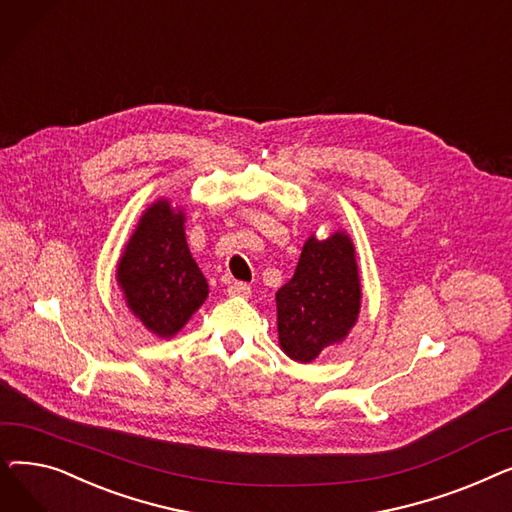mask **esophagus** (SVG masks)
Segmentation results:
<instances>
[{"instance_id": "esophagus-1", "label": "esophagus", "mask_w": 512, "mask_h": 512, "mask_svg": "<svg viewBox=\"0 0 512 512\" xmlns=\"http://www.w3.org/2000/svg\"><path fill=\"white\" fill-rule=\"evenodd\" d=\"M228 294H230V297H249L251 286L247 282H230Z\"/></svg>"}]
</instances>
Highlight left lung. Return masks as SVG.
<instances>
[{"instance_id": "8db88e82", "label": "left lung", "mask_w": 512, "mask_h": 512, "mask_svg": "<svg viewBox=\"0 0 512 512\" xmlns=\"http://www.w3.org/2000/svg\"><path fill=\"white\" fill-rule=\"evenodd\" d=\"M278 340L299 363H311L353 330L361 309V280L351 236L338 230L305 242L294 276L276 292Z\"/></svg>"}]
</instances>
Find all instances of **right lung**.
<instances>
[{"instance_id": "1", "label": "right lung", "mask_w": 512, "mask_h": 512, "mask_svg": "<svg viewBox=\"0 0 512 512\" xmlns=\"http://www.w3.org/2000/svg\"><path fill=\"white\" fill-rule=\"evenodd\" d=\"M118 284L128 309L159 338L178 334L209 294L186 245L184 213L159 199L141 215L118 261Z\"/></svg>"}]
</instances>
